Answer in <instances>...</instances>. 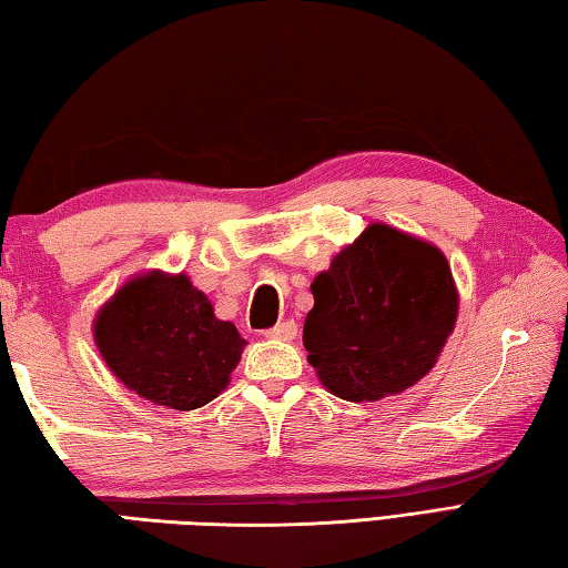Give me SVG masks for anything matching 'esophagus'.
<instances>
[{
	"instance_id": "esophagus-1",
	"label": "esophagus",
	"mask_w": 568,
	"mask_h": 568,
	"mask_svg": "<svg viewBox=\"0 0 568 568\" xmlns=\"http://www.w3.org/2000/svg\"><path fill=\"white\" fill-rule=\"evenodd\" d=\"M295 335H297V325L293 323V320H283V323H277L275 327L265 329V337L283 339V343H287V339H295Z\"/></svg>"
}]
</instances>
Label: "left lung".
<instances>
[{
	"instance_id": "left-lung-1",
	"label": "left lung",
	"mask_w": 568,
	"mask_h": 568,
	"mask_svg": "<svg viewBox=\"0 0 568 568\" xmlns=\"http://www.w3.org/2000/svg\"><path fill=\"white\" fill-rule=\"evenodd\" d=\"M303 345L335 397L377 402L419 383L457 323L459 293L437 245L369 223L313 285Z\"/></svg>"
}]
</instances>
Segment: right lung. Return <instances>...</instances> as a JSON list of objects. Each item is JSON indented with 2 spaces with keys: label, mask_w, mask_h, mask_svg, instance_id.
<instances>
[{
  "label": "right lung",
  "mask_w": 568,
  "mask_h": 568,
  "mask_svg": "<svg viewBox=\"0 0 568 568\" xmlns=\"http://www.w3.org/2000/svg\"><path fill=\"white\" fill-rule=\"evenodd\" d=\"M94 343L123 385L179 412L219 397L245 347L189 275L163 271L141 273L113 293L97 313Z\"/></svg>",
  "instance_id": "obj_1"
}]
</instances>
